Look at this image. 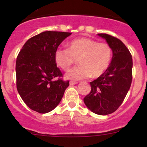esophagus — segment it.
<instances>
[{
  "label": "esophagus",
  "mask_w": 147,
  "mask_h": 147,
  "mask_svg": "<svg viewBox=\"0 0 147 147\" xmlns=\"http://www.w3.org/2000/svg\"><path fill=\"white\" fill-rule=\"evenodd\" d=\"M77 83H78L77 82H73V81H70V85H75V84H77Z\"/></svg>",
  "instance_id": "34e87169"
}]
</instances>
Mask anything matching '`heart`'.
Listing matches in <instances>:
<instances>
[{
  "instance_id": "obj_1",
  "label": "heart",
  "mask_w": 147,
  "mask_h": 147,
  "mask_svg": "<svg viewBox=\"0 0 147 147\" xmlns=\"http://www.w3.org/2000/svg\"><path fill=\"white\" fill-rule=\"evenodd\" d=\"M112 54V49L108 43L82 37L70 41L68 49H57L55 59L63 70H69L78 60L79 66L70 70L65 77L79 80L90 76L92 78L102 76L110 65Z\"/></svg>"
}]
</instances>
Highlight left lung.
I'll return each instance as SVG.
<instances>
[{"label": "left lung", "mask_w": 147, "mask_h": 147, "mask_svg": "<svg viewBox=\"0 0 147 147\" xmlns=\"http://www.w3.org/2000/svg\"><path fill=\"white\" fill-rule=\"evenodd\" d=\"M97 35L111 46L112 60L106 71L90 82L91 90L84 102L94 113L106 115L117 110L131 87L133 60L129 50L120 40L107 34Z\"/></svg>", "instance_id": "obj_1"}]
</instances>
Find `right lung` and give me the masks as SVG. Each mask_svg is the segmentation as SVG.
<instances>
[{
	"label": "right lung",
	"instance_id": "right-lung-1",
	"mask_svg": "<svg viewBox=\"0 0 147 147\" xmlns=\"http://www.w3.org/2000/svg\"><path fill=\"white\" fill-rule=\"evenodd\" d=\"M71 33L46 31L28 39L18 55L16 87L23 102L32 110L46 113L58 106L69 81L62 77L55 54L61 42Z\"/></svg>",
	"mask_w": 147,
	"mask_h": 147
}]
</instances>
